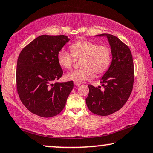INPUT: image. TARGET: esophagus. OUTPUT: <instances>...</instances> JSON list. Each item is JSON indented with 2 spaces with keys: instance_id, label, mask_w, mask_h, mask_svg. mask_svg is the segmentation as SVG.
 <instances>
[{
  "instance_id": "34e87169",
  "label": "esophagus",
  "mask_w": 153,
  "mask_h": 153,
  "mask_svg": "<svg viewBox=\"0 0 153 153\" xmlns=\"http://www.w3.org/2000/svg\"><path fill=\"white\" fill-rule=\"evenodd\" d=\"M74 85H75V86H80V85H81V83L74 82Z\"/></svg>"
}]
</instances>
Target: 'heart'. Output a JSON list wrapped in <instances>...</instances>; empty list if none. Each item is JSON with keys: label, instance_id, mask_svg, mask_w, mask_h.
Returning a JSON list of instances; mask_svg holds the SVG:
<instances>
[{"label": "heart", "instance_id": "heart-1", "mask_svg": "<svg viewBox=\"0 0 153 153\" xmlns=\"http://www.w3.org/2000/svg\"><path fill=\"white\" fill-rule=\"evenodd\" d=\"M72 54L65 49H60L57 55L58 64L63 68L69 69L74 62V57H83L81 66L83 68L67 73V80L82 82L93 78L94 72L101 75L108 70L112 62V52L108 46L98 45V43L87 40H80L70 45Z\"/></svg>", "mask_w": 153, "mask_h": 153}]
</instances>
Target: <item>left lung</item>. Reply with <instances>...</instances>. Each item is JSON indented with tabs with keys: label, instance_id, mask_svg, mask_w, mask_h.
Listing matches in <instances>:
<instances>
[{
	"label": "left lung",
	"instance_id": "left-lung-1",
	"mask_svg": "<svg viewBox=\"0 0 153 153\" xmlns=\"http://www.w3.org/2000/svg\"><path fill=\"white\" fill-rule=\"evenodd\" d=\"M97 36L107 37L112 59L100 79L103 88L88 85L86 102L94 114L107 116L120 110L129 98L134 85V66L129 48L117 37L108 33Z\"/></svg>",
	"mask_w": 153,
	"mask_h": 153
}]
</instances>
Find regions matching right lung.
Wrapping results in <instances>:
<instances>
[{
    "mask_svg": "<svg viewBox=\"0 0 153 153\" xmlns=\"http://www.w3.org/2000/svg\"><path fill=\"white\" fill-rule=\"evenodd\" d=\"M69 41L67 36L41 35L24 48L16 70L17 89L24 105L42 117L62 112L72 91L73 81L53 83L62 76L58 51Z\"/></svg>",
    "mask_w": 153,
    "mask_h": 153,
    "instance_id": "obj_1",
    "label": "right lung"
}]
</instances>
